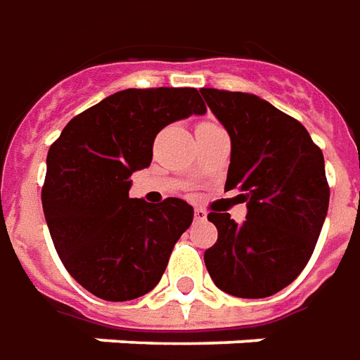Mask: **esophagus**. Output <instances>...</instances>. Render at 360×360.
<instances>
[{
    "mask_svg": "<svg viewBox=\"0 0 360 360\" xmlns=\"http://www.w3.org/2000/svg\"><path fill=\"white\" fill-rule=\"evenodd\" d=\"M193 217H195V221H205L207 219V211L203 207H195L193 209Z\"/></svg>",
    "mask_w": 360,
    "mask_h": 360,
    "instance_id": "obj_1",
    "label": "esophagus"
}]
</instances>
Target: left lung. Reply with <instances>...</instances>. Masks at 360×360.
I'll return each mask as SVG.
<instances>
[{"label": "left lung", "instance_id": "8db88e82", "mask_svg": "<svg viewBox=\"0 0 360 360\" xmlns=\"http://www.w3.org/2000/svg\"><path fill=\"white\" fill-rule=\"evenodd\" d=\"M231 135L225 190L246 201V221L209 213L219 238L205 267L221 290L264 298L297 279L314 252L328 215L323 155L298 120L250 93L200 89Z\"/></svg>", "mask_w": 360, "mask_h": 360}]
</instances>
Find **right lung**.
Instances as JSON below:
<instances>
[{"label":"right lung","mask_w":360,"mask_h":360,"mask_svg":"<svg viewBox=\"0 0 360 360\" xmlns=\"http://www.w3.org/2000/svg\"><path fill=\"white\" fill-rule=\"evenodd\" d=\"M205 112L190 86L126 89L75 116L50 147L46 223L65 269L94 297L134 300L160 281L193 207L129 198V176L151 165L162 127Z\"/></svg>","instance_id":"right-lung-1"}]
</instances>
